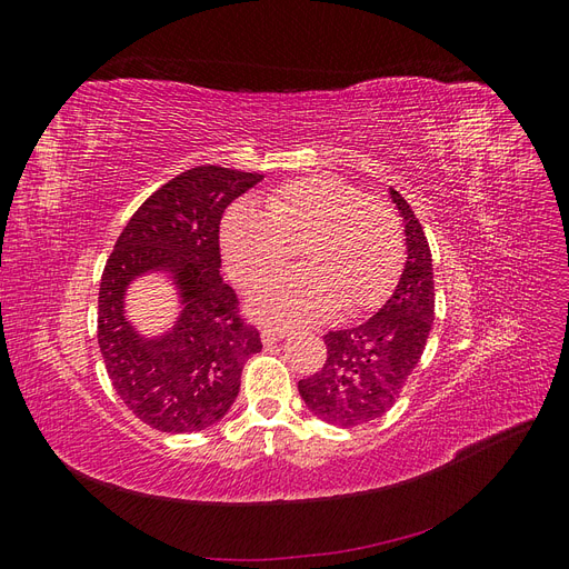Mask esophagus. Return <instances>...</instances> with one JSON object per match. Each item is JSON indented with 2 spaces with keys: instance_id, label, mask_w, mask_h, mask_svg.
Segmentation results:
<instances>
[{
  "instance_id": "obj_1",
  "label": "esophagus",
  "mask_w": 569,
  "mask_h": 569,
  "mask_svg": "<svg viewBox=\"0 0 569 569\" xmlns=\"http://www.w3.org/2000/svg\"><path fill=\"white\" fill-rule=\"evenodd\" d=\"M284 337H287V330H280V327H270V325L261 327V339H263L266 347H270V343L282 341Z\"/></svg>"
}]
</instances>
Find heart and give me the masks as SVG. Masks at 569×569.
Here are the masks:
<instances>
[{
	"label": "heart",
	"instance_id": "1",
	"mask_svg": "<svg viewBox=\"0 0 569 569\" xmlns=\"http://www.w3.org/2000/svg\"><path fill=\"white\" fill-rule=\"evenodd\" d=\"M222 253L232 278L258 287L301 249L306 268L253 297V311L280 325L313 322L332 311L356 316L380 303L399 278L403 228L391 206L353 182L316 176L287 182L266 213L234 206L222 220Z\"/></svg>",
	"mask_w": 569,
	"mask_h": 569
}]
</instances>
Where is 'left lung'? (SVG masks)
<instances>
[{
  "label": "left lung",
  "mask_w": 569,
  "mask_h": 569,
  "mask_svg": "<svg viewBox=\"0 0 569 569\" xmlns=\"http://www.w3.org/2000/svg\"><path fill=\"white\" fill-rule=\"evenodd\" d=\"M406 222V266L387 303L347 330L327 332V358L299 382L308 410L337 427L382 418L420 363L435 322V272L425 230L410 203L391 189Z\"/></svg>",
  "instance_id": "obj_1"
}]
</instances>
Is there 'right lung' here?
Returning a JSON list of instances; mask_svg holds the SVG:
<instances>
[{
    "mask_svg": "<svg viewBox=\"0 0 569 569\" xmlns=\"http://www.w3.org/2000/svg\"><path fill=\"white\" fill-rule=\"evenodd\" d=\"M261 173L197 166L159 187L116 239L101 272L97 339L109 380L144 425L168 435L216 425L239 393L249 356L263 349L237 291L220 278V218ZM170 269L186 311L173 333L142 340L122 316L137 273Z\"/></svg>",
    "mask_w": 569,
    "mask_h": 569,
    "instance_id": "add662e5",
    "label": "right lung"
}]
</instances>
